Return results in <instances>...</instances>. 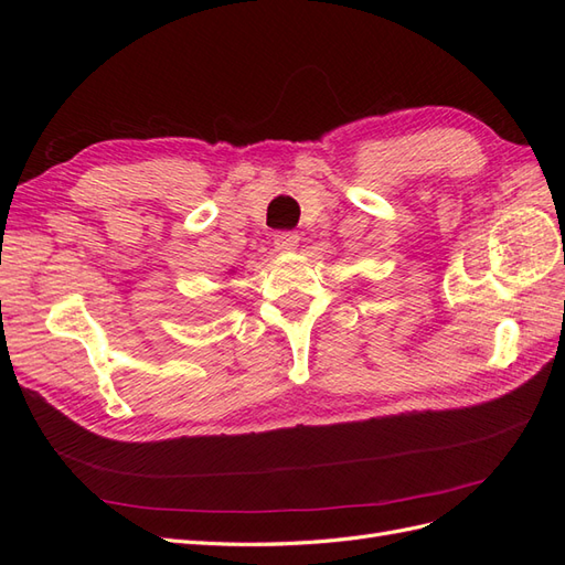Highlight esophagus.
Returning a JSON list of instances; mask_svg holds the SVG:
<instances>
[{"label":"esophagus","mask_w":565,"mask_h":565,"mask_svg":"<svg viewBox=\"0 0 565 565\" xmlns=\"http://www.w3.org/2000/svg\"><path fill=\"white\" fill-rule=\"evenodd\" d=\"M273 245H276V249L282 254L295 252L299 247V235L295 231H282L273 237Z\"/></svg>","instance_id":"obj_1"}]
</instances>
